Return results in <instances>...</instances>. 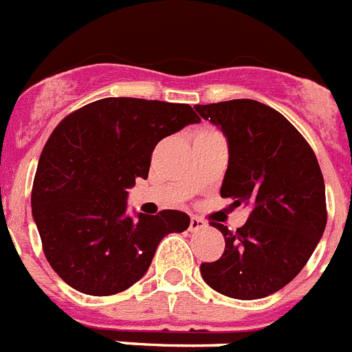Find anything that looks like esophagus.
I'll return each mask as SVG.
<instances>
[{
    "label": "esophagus",
    "mask_w": 352,
    "mask_h": 352,
    "mask_svg": "<svg viewBox=\"0 0 352 352\" xmlns=\"http://www.w3.org/2000/svg\"><path fill=\"white\" fill-rule=\"evenodd\" d=\"M205 226H206V222L203 221V219L190 217V226H188V230L190 231H199V230H203Z\"/></svg>",
    "instance_id": "34e87169"
}]
</instances>
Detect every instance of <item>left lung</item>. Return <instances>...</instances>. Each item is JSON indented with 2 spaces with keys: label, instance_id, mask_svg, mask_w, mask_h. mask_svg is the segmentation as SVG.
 <instances>
[{
  "label": "left lung",
  "instance_id": "left-lung-1",
  "mask_svg": "<svg viewBox=\"0 0 352 352\" xmlns=\"http://www.w3.org/2000/svg\"><path fill=\"white\" fill-rule=\"evenodd\" d=\"M196 110L228 139L221 196L251 206L236 231L210 222L226 248L219 260L201 263V276L222 296L262 299L290 283L322 239L327 212L319 162L290 121L260 101L231 99Z\"/></svg>",
  "mask_w": 352,
  "mask_h": 352
}]
</instances>
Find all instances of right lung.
<instances>
[{"label": "right lung", "instance_id": "right-lung-1", "mask_svg": "<svg viewBox=\"0 0 352 352\" xmlns=\"http://www.w3.org/2000/svg\"><path fill=\"white\" fill-rule=\"evenodd\" d=\"M201 119L190 104L104 98L69 113L38 158L32 213L47 262L69 287L112 296L147 272L165 235L187 213H126L128 188L147 178L162 139Z\"/></svg>", "mask_w": 352, "mask_h": 352}]
</instances>
